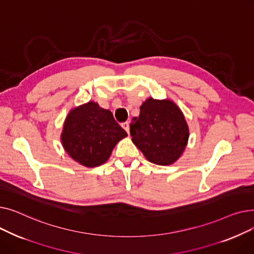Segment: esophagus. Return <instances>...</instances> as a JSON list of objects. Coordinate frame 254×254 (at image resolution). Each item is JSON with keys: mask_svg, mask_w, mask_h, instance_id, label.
<instances>
[{"mask_svg": "<svg viewBox=\"0 0 254 254\" xmlns=\"http://www.w3.org/2000/svg\"><path fill=\"white\" fill-rule=\"evenodd\" d=\"M122 127H123V128L127 132V134H129V123H128V122L123 123V124H122Z\"/></svg>", "mask_w": 254, "mask_h": 254, "instance_id": "obj_1", "label": "esophagus"}]
</instances>
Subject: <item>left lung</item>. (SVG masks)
<instances>
[{"instance_id":"obj_1","label":"left lung","mask_w":254,"mask_h":254,"mask_svg":"<svg viewBox=\"0 0 254 254\" xmlns=\"http://www.w3.org/2000/svg\"><path fill=\"white\" fill-rule=\"evenodd\" d=\"M132 143L152 164L169 166L182 155L190 130L179 107L170 100L149 98L140 107L139 117L131 119Z\"/></svg>"}]
</instances>
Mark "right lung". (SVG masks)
Returning a JSON list of instances; mask_svg holds the SVG:
<instances>
[{
    "label": "right lung",
    "instance_id": "add662e5",
    "mask_svg": "<svg viewBox=\"0 0 254 254\" xmlns=\"http://www.w3.org/2000/svg\"><path fill=\"white\" fill-rule=\"evenodd\" d=\"M127 136L109 110L88 102L70 111L61 139L64 150L75 162L93 168L108 161L115 145Z\"/></svg>",
    "mask_w": 254,
    "mask_h": 254
}]
</instances>
